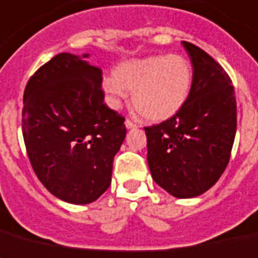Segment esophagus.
<instances>
[{
	"label": "esophagus",
	"mask_w": 258,
	"mask_h": 258,
	"mask_svg": "<svg viewBox=\"0 0 258 258\" xmlns=\"http://www.w3.org/2000/svg\"><path fill=\"white\" fill-rule=\"evenodd\" d=\"M125 126H126V129H133V127L137 126V123H135L132 119H126L125 121Z\"/></svg>",
	"instance_id": "34e87169"
}]
</instances>
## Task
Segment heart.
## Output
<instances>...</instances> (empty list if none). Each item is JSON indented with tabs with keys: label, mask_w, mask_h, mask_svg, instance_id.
Masks as SVG:
<instances>
[{
	"label": "heart",
	"mask_w": 258,
	"mask_h": 258,
	"mask_svg": "<svg viewBox=\"0 0 258 258\" xmlns=\"http://www.w3.org/2000/svg\"><path fill=\"white\" fill-rule=\"evenodd\" d=\"M191 81L193 69L184 55L156 54L118 63L113 76L104 77L102 89L113 106L129 90L140 116L149 121H165L182 109Z\"/></svg>",
	"instance_id": "1"
}]
</instances>
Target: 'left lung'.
<instances>
[{
  "instance_id": "1",
  "label": "left lung",
  "mask_w": 258,
  "mask_h": 258,
  "mask_svg": "<svg viewBox=\"0 0 258 258\" xmlns=\"http://www.w3.org/2000/svg\"><path fill=\"white\" fill-rule=\"evenodd\" d=\"M190 57L193 81L180 112L145 127L148 165L153 180L177 199L211 189L230 158L237 127L232 80L199 46L181 42Z\"/></svg>"
}]
</instances>
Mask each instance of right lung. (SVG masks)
Returning <instances> with one entry per match:
<instances>
[{"instance_id": "1", "label": "right lung", "mask_w": 258, "mask_h": 258, "mask_svg": "<svg viewBox=\"0 0 258 258\" xmlns=\"http://www.w3.org/2000/svg\"><path fill=\"white\" fill-rule=\"evenodd\" d=\"M59 53L26 84L22 135L32 168L57 199L84 205L112 182L114 156L126 136L122 116L104 104L102 72Z\"/></svg>"}]
</instances>
